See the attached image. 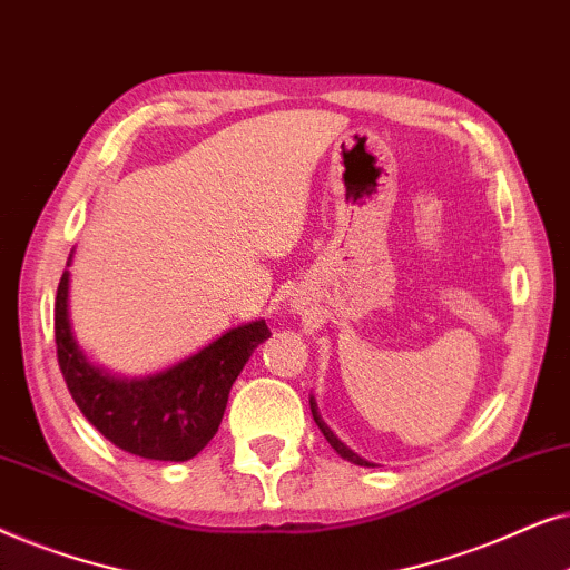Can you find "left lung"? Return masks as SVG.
I'll list each match as a JSON object with an SVG mask.
<instances>
[{"mask_svg":"<svg viewBox=\"0 0 570 570\" xmlns=\"http://www.w3.org/2000/svg\"><path fill=\"white\" fill-rule=\"evenodd\" d=\"M311 412H314V420H316V425H318V428H322L324 439L332 443V449H334V451H337V454H340L342 459H347V462H355V464H361V466H368V462H363V459H361V456H355V454H353V451H350V449L345 446V443H342V441H337V439H334V433L330 431V428H326V425L322 423V417H318V412H316V402H314V400H311Z\"/></svg>","mask_w":570,"mask_h":570,"instance_id":"obj_1","label":"left lung"}]
</instances>
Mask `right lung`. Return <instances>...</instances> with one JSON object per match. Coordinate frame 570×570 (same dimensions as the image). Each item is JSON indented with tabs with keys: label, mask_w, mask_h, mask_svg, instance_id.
<instances>
[{
	"label": "right lung",
	"mask_w": 570,
	"mask_h": 570,
	"mask_svg": "<svg viewBox=\"0 0 570 570\" xmlns=\"http://www.w3.org/2000/svg\"><path fill=\"white\" fill-rule=\"evenodd\" d=\"M67 291L69 272L65 269L53 303V337L59 371L82 415L104 439L135 456L160 462L197 456L220 428L230 386L248 355L272 334L264 318L225 332L158 376L119 381L92 368L77 350L69 330Z\"/></svg>",
	"instance_id": "1"
}]
</instances>
